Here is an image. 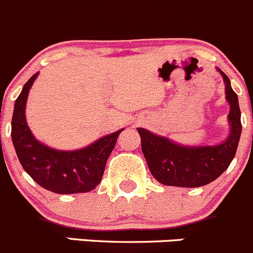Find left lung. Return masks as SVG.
I'll list each match as a JSON object with an SVG mask.
<instances>
[{
	"instance_id": "left-lung-1",
	"label": "left lung",
	"mask_w": 253,
	"mask_h": 253,
	"mask_svg": "<svg viewBox=\"0 0 253 253\" xmlns=\"http://www.w3.org/2000/svg\"><path fill=\"white\" fill-rule=\"evenodd\" d=\"M220 73L226 84V99L231 105L228 114L231 133L222 144L182 146L164 136L154 135L145 129H138L149 170L161 184L182 187L204 186L217 179L235 158L242 130L241 110L230 79L223 72L220 71Z\"/></svg>"
}]
</instances>
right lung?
<instances>
[{
    "mask_svg": "<svg viewBox=\"0 0 253 253\" xmlns=\"http://www.w3.org/2000/svg\"><path fill=\"white\" fill-rule=\"evenodd\" d=\"M38 73L23 85L12 115V143L25 171L45 190L57 194H77L95 189L102 181L105 164L124 129L103 136L81 150L61 151L37 141L26 123L28 92Z\"/></svg>",
    "mask_w": 253,
    "mask_h": 253,
    "instance_id": "add662e5",
    "label": "right lung"
}]
</instances>
